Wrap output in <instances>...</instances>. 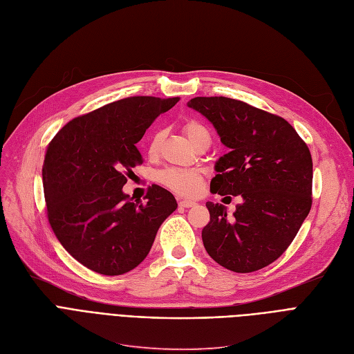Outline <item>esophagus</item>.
Returning a JSON list of instances; mask_svg holds the SVG:
<instances>
[{"label": "esophagus", "mask_w": 354, "mask_h": 354, "mask_svg": "<svg viewBox=\"0 0 354 354\" xmlns=\"http://www.w3.org/2000/svg\"><path fill=\"white\" fill-rule=\"evenodd\" d=\"M195 204V201H191V200H180L179 201V207H184V208H189V207H194Z\"/></svg>", "instance_id": "1"}]
</instances>
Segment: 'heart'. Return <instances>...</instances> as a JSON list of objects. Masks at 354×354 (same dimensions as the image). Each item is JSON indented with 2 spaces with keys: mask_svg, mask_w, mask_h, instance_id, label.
<instances>
[{
  "mask_svg": "<svg viewBox=\"0 0 354 354\" xmlns=\"http://www.w3.org/2000/svg\"><path fill=\"white\" fill-rule=\"evenodd\" d=\"M182 129L187 134V137L198 146L203 141H210V133L208 129L198 121L188 120L182 125ZM165 138V133L162 129H156L149 140L147 151L149 156L154 157L159 154L162 149V142ZM157 180L163 184L170 191H174L179 195H185V197H192V195L198 194L203 185V174L197 169H184V167H167L163 169L162 172L157 174Z\"/></svg>",
  "mask_w": 354,
  "mask_h": 354,
  "instance_id": "1",
  "label": "heart"
}]
</instances>
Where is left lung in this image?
Returning a JSON list of instances; mask_svg holds the SVG:
<instances>
[{
	"mask_svg": "<svg viewBox=\"0 0 354 354\" xmlns=\"http://www.w3.org/2000/svg\"><path fill=\"white\" fill-rule=\"evenodd\" d=\"M188 106L203 113L230 149L216 163L212 192L243 200L232 217L223 204H205V251L234 272L264 268L289 248L310 212L313 172L306 142L281 116L242 100L194 97Z\"/></svg>",
	"mask_w": 354,
	"mask_h": 354,
	"instance_id": "left-lung-1",
	"label": "left lung"
}]
</instances>
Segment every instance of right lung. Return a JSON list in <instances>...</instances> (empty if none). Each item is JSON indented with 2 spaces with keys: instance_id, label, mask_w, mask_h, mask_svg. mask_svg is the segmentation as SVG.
<instances>
[{
  "instance_id": "right-lung-1",
  "label": "right lung",
  "mask_w": 354,
  "mask_h": 354,
  "mask_svg": "<svg viewBox=\"0 0 354 354\" xmlns=\"http://www.w3.org/2000/svg\"><path fill=\"white\" fill-rule=\"evenodd\" d=\"M179 97L133 96L64 125L48 144L42 178L48 221L73 258L103 276H121L147 257L165 218L176 210L167 189L144 200L122 192L142 163L136 144Z\"/></svg>"
}]
</instances>
